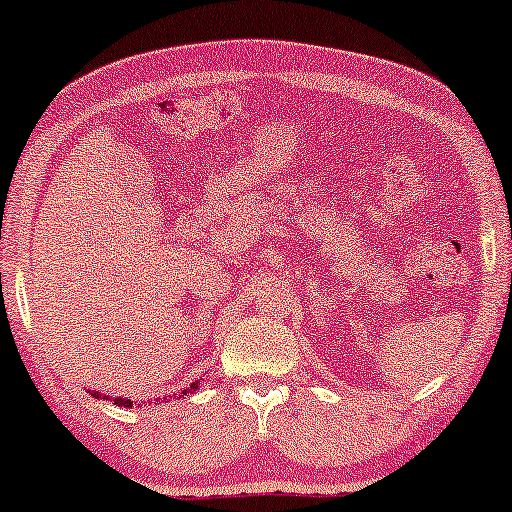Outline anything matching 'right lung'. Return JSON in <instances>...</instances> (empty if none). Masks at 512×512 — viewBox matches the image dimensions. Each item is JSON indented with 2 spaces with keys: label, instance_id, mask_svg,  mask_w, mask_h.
<instances>
[{
  "label": "right lung",
  "instance_id": "add662e5",
  "mask_svg": "<svg viewBox=\"0 0 512 512\" xmlns=\"http://www.w3.org/2000/svg\"><path fill=\"white\" fill-rule=\"evenodd\" d=\"M190 390H197V383H192L190 387H187V390H182V395H187V392ZM91 392V397H96V399H108V397H101L98 395V392H93V390H88ZM115 404H120V407H132V399H122V397H115Z\"/></svg>",
  "mask_w": 512,
  "mask_h": 512
}]
</instances>
